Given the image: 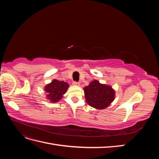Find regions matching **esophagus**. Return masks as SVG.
Listing matches in <instances>:
<instances>
[{"label": "esophagus", "mask_w": 159, "mask_h": 159, "mask_svg": "<svg viewBox=\"0 0 159 159\" xmlns=\"http://www.w3.org/2000/svg\"><path fill=\"white\" fill-rule=\"evenodd\" d=\"M73 84L74 85H75V86H79L80 85V83H78V82H76V81H74V82H73Z\"/></svg>", "instance_id": "obj_1"}]
</instances>
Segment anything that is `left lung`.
<instances>
[{"instance_id": "left-lung-1", "label": "left lung", "mask_w": 159, "mask_h": 159, "mask_svg": "<svg viewBox=\"0 0 159 159\" xmlns=\"http://www.w3.org/2000/svg\"><path fill=\"white\" fill-rule=\"evenodd\" d=\"M86 102L89 106L104 109L111 105L115 98V91L111 85L93 80L84 88Z\"/></svg>"}]
</instances>
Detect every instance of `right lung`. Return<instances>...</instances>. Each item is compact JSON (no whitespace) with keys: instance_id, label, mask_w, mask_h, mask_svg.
Returning a JSON list of instances; mask_svg holds the SVG:
<instances>
[{"instance_id":"1","label":"right lung","mask_w":159,"mask_h":159,"mask_svg":"<svg viewBox=\"0 0 159 159\" xmlns=\"http://www.w3.org/2000/svg\"><path fill=\"white\" fill-rule=\"evenodd\" d=\"M69 87V84L65 81L53 80L52 82L48 84L44 87L46 99L50 103H57L63 98Z\"/></svg>"}]
</instances>
